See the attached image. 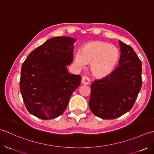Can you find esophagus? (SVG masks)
Masks as SVG:
<instances>
[{"label":"esophagus","mask_w":154,"mask_h":154,"mask_svg":"<svg viewBox=\"0 0 154 154\" xmlns=\"http://www.w3.org/2000/svg\"><path fill=\"white\" fill-rule=\"evenodd\" d=\"M90 78L88 76H83L82 78V83L83 84H85V85H87L90 83Z\"/></svg>","instance_id":"1"}]
</instances>
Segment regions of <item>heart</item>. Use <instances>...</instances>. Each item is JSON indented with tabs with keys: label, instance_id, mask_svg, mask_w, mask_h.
<instances>
[{
	"label": "heart",
	"instance_id": "1",
	"mask_svg": "<svg viewBox=\"0 0 154 154\" xmlns=\"http://www.w3.org/2000/svg\"><path fill=\"white\" fill-rule=\"evenodd\" d=\"M119 58L116 47L103 41H94L84 45L75 56L74 62L84 68L91 64V71L96 77L107 76L114 70Z\"/></svg>",
	"mask_w": 154,
	"mask_h": 154
}]
</instances>
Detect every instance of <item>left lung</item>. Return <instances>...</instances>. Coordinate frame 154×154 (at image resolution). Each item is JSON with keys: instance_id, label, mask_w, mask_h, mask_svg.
<instances>
[{"instance_id": "1", "label": "left lung", "mask_w": 154, "mask_h": 154, "mask_svg": "<svg viewBox=\"0 0 154 154\" xmlns=\"http://www.w3.org/2000/svg\"><path fill=\"white\" fill-rule=\"evenodd\" d=\"M118 66L91 84L89 107L102 119H116L132 108L142 88V62L133 48L119 41Z\"/></svg>"}]
</instances>
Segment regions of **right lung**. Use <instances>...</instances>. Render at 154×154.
<instances>
[{"label": "right lung", "mask_w": 154, "mask_h": 154, "mask_svg": "<svg viewBox=\"0 0 154 154\" xmlns=\"http://www.w3.org/2000/svg\"><path fill=\"white\" fill-rule=\"evenodd\" d=\"M76 39L54 37L30 53L21 68L20 90L31 114L51 120L64 113L82 77L71 74L66 66L73 61Z\"/></svg>", "instance_id": "obj_1"}]
</instances>
